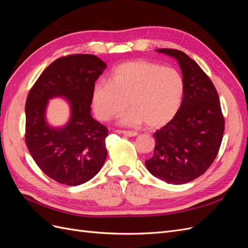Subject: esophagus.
Masks as SVG:
<instances>
[{
	"label": "esophagus",
	"instance_id": "obj_1",
	"mask_svg": "<svg viewBox=\"0 0 248 248\" xmlns=\"http://www.w3.org/2000/svg\"><path fill=\"white\" fill-rule=\"evenodd\" d=\"M118 132H119V133H121V134H123V136H125V137H136V136H138V132H136V131L119 130Z\"/></svg>",
	"mask_w": 248,
	"mask_h": 248
}]
</instances>
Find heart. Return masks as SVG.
Returning <instances> with one entry per match:
<instances>
[{
    "label": "heart",
    "instance_id": "b5f03b06",
    "mask_svg": "<svg viewBox=\"0 0 248 248\" xmlns=\"http://www.w3.org/2000/svg\"><path fill=\"white\" fill-rule=\"evenodd\" d=\"M185 82L177 69L136 60L117 66L109 81H97L92 90V107L100 121H109L132 108L119 123H145L157 128L170 122L182 108Z\"/></svg>",
    "mask_w": 248,
    "mask_h": 248
}]
</instances>
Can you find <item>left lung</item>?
I'll return each mask as SVG.
<instances>
[{
    "label": "left lung",
    "instance_id": "left-lung-1",
    "mask_svg": "<svg viewBox=\"0 0 248 248\" xmlns=\"http://www.w3.org/2000/svg\"><path fill=\"white\" fill-rule=\"evenodd\" d=\"M174 58L185 82L182 108L153 136L154 153L145 161L148 170L169 184H184L208 170L218 153L224 131L220 102L212 81L183 51L160 48Z\"/></svg>",
    "mask_w": 248,
    "mask_h": 248
}]
</instances>
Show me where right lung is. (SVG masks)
<instances>
[{
    "label": "right lung",
    "mask_w": 248,
    "mask_h": 248,
    "mask_svg": "<svg viewBox=\"0 0 248 248\" xmlns=\"http://www.w3.org/2000/svg\"><path fill=\"white\" fill-rule=\"evenodd\" d=\"M107 64L94 55H71L46 67L26 102V144L44 174L77 186L98 172L108 151V130L91 115L92 90ZM63 98L71 117L63 126L50 125L46 110L50 99Z\"/></svg>",
    "instance_id": "right-lung-1"
}]
</instances>
